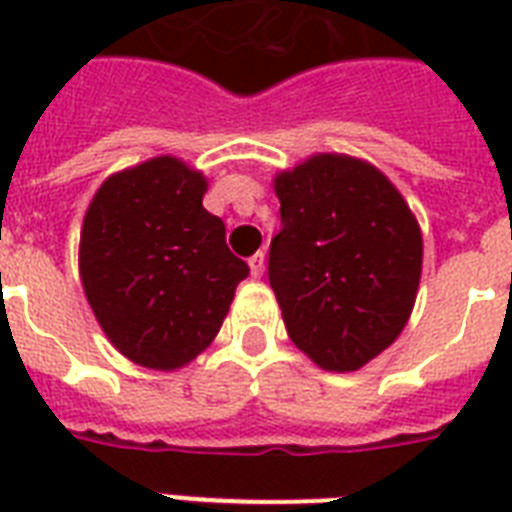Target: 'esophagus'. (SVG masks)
<instances>
[{
    "label": "esophagus",
    "instance_id": "esophagus-1",
    "mask_svg": "<svg viewBox=\"0 0 512 512\" xmlns=\"http://www.w3.org/2000/svg\"><path fill=\"white\" fill-rule=\"evenodd\" d=\"M249 271H252V276H263L265 271V255L263 252H255V255L249 257Z\"/></svg>",
    "mask_w": 512,
    "mask_h": 512
}]
</instances>
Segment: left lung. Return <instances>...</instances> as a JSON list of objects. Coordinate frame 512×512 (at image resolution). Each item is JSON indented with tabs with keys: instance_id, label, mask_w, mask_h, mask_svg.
Segmentation results:
<instances>
[{
	"instance_id": "8db88e82",
	"label": "left lung",
	"mask_w": 512,
	"mask_h": 512,
	"mask_svg": "<svg viewBox=\"0 0 512 512\" xmlns=\"http://www.w3.org/2000/svg\"><path fill=\"white\" fill-rule=\"evenodd\" d=\"M281 231L268 279L297 348L356 372L401 335L422 273V233L372 164L319 154L273 180Z\"/></svg>"
}]
</instances>
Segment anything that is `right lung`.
Returning a JSON list of instances; mask_svg holds the SVG:
<instances>
[{
    "mask_svg": "<svg viewBox=\"0 0 512 512\" xmlns=\"http://www.w3.org/2000/svg\"><path fill=\"white\" fill-rule=\"evenodd\" d=\"M207 180L156 156L100 185L82 225L87 303L114 348L159 372L180 369L223 327L249 265L201 207Z\"/></svg>",
    "mask_w": 512,
    "mask_h": 512,
    "instance_id": "add662e5",
    "label": "right lung"
}]
</instances>
